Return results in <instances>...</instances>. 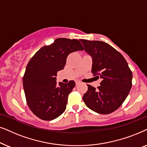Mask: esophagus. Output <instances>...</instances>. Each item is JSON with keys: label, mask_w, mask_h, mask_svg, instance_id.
<instances>
[{"label": "esophagus", "mask_w": 147, "mask_h": 147, "mask_svg": "<svg viewBox=\"0 0 147 147\" xmlns=\"http://www.w3.org/2000/svg\"><path fill=\"white\" fill-rule=\"evenodd\" d=\"M75 83H76V85H79V84L80 83V81H76Z\"/></svg>", "instance_id": "34e87169"}]
</instances>
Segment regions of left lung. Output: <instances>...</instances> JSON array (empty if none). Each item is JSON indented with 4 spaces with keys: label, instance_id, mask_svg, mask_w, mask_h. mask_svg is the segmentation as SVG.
Masks as SVG:
<instances>
[{
    "label": "left lung",
    "instance_id": "obj_1",
    "mask_svg": "<svg viewBox=\"0 0 147 147\" xmlns=\"http://www.w3.org/2000/svg\"><path fill=\"white\" fill-rule=\"evenodd\" d=\"M81 42L92 58L91 72L101 80L97 89L87 85L83 99L91 110L108 114L120 107L130 93L132 71L124 56L107 43L86 40Z\"/></svg>",
    "mask_w": 147,
    "mask_h": 147
}]
</instances>
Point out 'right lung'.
<instances>
[{
  "label": "right lung",
  "instance_id": "right-lung-1",
  "mask_svg": "<svg viewBox=\"0 0 147 147\" xmlns=\"http://www.w3.org/2000/svg\"><path fill=\"white\" fill-rule=\"evenodd\" d=\"M84 48L78 40L58 38L40 49L25 69L23 85L27 105L38 118L50 121L65 111L69 93L75 82L56 83L57 72L64 69L70 53Z\"/></svg>",
  "mask_w": 147,
  "mask_h": 147
}]
</instances>
